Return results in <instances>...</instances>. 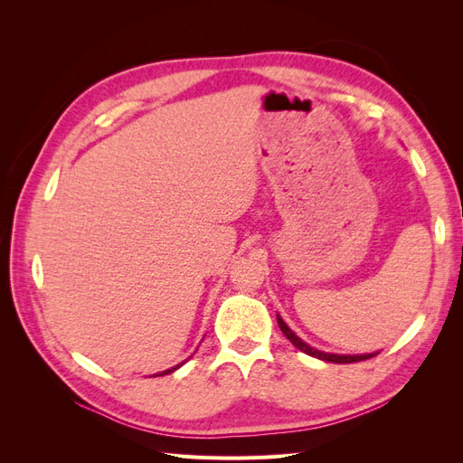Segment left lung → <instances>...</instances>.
I'll return each mask as SVG.
<instances>
[{
	"label": "left lung",
	"instance_id": "8db88e82",
	"mask_svg": "<svg viewBox=\"0 0 463 463\" xmlns=\"http://www.w3.org/2000/svg\"><path fill=\"white\" fill-rule=\"evenodd\" d=\"M276 318H278V326H279V330L284 332V335H286V338H288L293 345H296L298 349H301L303 354L311 355V357H317V359H320V361H328V363H357V361H365V359H371V357L378 355V352H374V354H361V355H347V354H328V352H320V349H317V347L309 345L307 342H303V340L299 338V335L286 325V322L282 320V317L276 315Z\"/></svg>",
	"mask_w": 463,
	"mask_h": 463
}]
</instances>
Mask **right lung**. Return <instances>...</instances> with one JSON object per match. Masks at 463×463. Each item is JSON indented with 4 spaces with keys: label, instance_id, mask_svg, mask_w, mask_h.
Returning a JSON list of instances; mask_svg holds the SVG:
<instances>
[{
    "label": "right lung",
    "instance_id": "obj_1",
    "mask_svg": "<svg viewBox=\"0 0 463 463\" xmlns=\"http://www.w3.org/2000/svg\"><path fill=\"white\" fill-rule=\"evenodd\" d=\"M185 363V361H184ZM184 363H179V365H175V367H172V369H165V371H162V373H156L154 376H162V374H170V373H174V371H177L181 365H184Z\"/></svg>",
    "mask_w": 463,
    "mask_h": 463
}]
</instances>
